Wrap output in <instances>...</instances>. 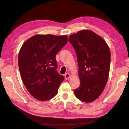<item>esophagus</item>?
Returning <instances> with one entry per match:
<instances>
[{
  "mask_svg": "<svg viewBox=\"0 0 129 129\" xmlns=\"http://www.w3.org/2000/svg\"><path fill=\"white\" fill-rule=\"evenodd\" d=\"M70 77H71V75H70V74L69 73H66L65 75V78L66 80H68V79H69V78H70Z\"/></svg>",
  "mask_w": 129,
  "mask_h": 129,
  "instance_id": "esophagus-1",
  "label": "esophagus"
}]
</instances>
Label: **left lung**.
Listing matches in <instances>:
<instances>
[{"instance_id":"left-lung-1","label":"left lung","mask_w":129,"mask_h":129,"mask_svg":"<svg viewBox=\"0 0 129 129\" xmlns=\"http://www.w3.org/2000/svg\"><path fill=\"white\" fill-rule=\"evenodd\" d=\"M69 42L75 50L80 86L75 90L78 99L93 102L101 94L108 82L110 51L106 41L90 30L72 34Z\"/></svg>"}]
</instances>
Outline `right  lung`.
Wrapping results in <instances>:
<instances>
[{"instance_id": "right-lung-1", "label": "right lung", "mask_w": 129, "mask_h": 129, "mask_svg": "<svg viewBox=\"0 0 129 129\" xmlns=\"http://www.w3.org/2000/svg\"><path fill=\"white\" fill-rule=\"evenodd\" d=\"M68 41L67 35H36L23 44L18 65L21 79L33 97L42 101L54 97L64 77L57 71V53Z\"/></svg>"}]
</instances>
